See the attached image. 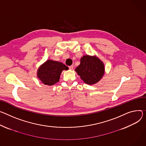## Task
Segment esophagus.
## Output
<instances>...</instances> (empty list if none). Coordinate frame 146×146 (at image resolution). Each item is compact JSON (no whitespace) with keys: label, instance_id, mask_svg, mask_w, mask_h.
<instances>
[{"label":"esophagus","instance_id":"34e87169","mask_svg":"<svg viewBox=\"0 0 146 146\" xmlns=\"http://www.w3.org/2000/svg\"><path fill=\"white\" fill-rule=\"evenodd\" d=\"M69 69L70 70H73V66H69Z\"/></svg>","mask_w":146,"mask_h":146}]
</instances>
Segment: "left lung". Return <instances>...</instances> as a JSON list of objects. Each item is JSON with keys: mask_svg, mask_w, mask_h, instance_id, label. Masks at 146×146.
Instances as JSON below:
<instances>
[{"mask_svg": "<svg viewBox=\"0 0 146 146\" xmlns=\"http://www.w3.org/2000/svg\"><path fill=\"white\" fill-rule=\"evenodd\" d=\"M75 70L84 83L91 85L101 80L104 74V65L98 58L86 55L81 58Z\"/></svg>", "mask_w": 146, "mask_h": 146, "instance_id": "obj_1", "label": "left lung"}]
</instances>
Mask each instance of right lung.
<instances>
[{"instance_id": "right-lung-1", "label": "right lung", "mask_w": 146, "mask_h": 146, "mask_svg": "<svg viewBox=\"0 0 146 146\" xmlns=\"http://www.w3.org/2000/svg\"><path fill=\"white\" fill-rule=\"evenodd\" d=\"M68 69V66L61 62L48 60L38 69L37 75L44 84L52 86L59 82L63 70Z\"/></svg>"}]
</instances>
